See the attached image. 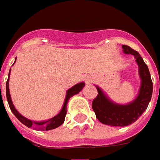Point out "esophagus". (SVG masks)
<instances>
[{
	"label": "esophagus",
	"mask_w": 160,
	"mask_h": 160,
	"mask_svg": "<svg viewBox=\"0 0 160 160\" xmlns=\"http://www.w3.org/2000/svg\"><path fill=\"white\" fill-rule=\"evenodd\" d=\"M88 82H89V83H90V81H88Z\"/></svg>",
	"instance_id": "34e87169"
}]
</instances>
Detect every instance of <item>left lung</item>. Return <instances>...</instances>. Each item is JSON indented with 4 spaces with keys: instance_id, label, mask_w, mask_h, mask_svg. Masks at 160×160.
Instances as JSON below:
<instances>
[{
    "instance_id": "1",
    "label": "left lung",
    "mask_w": 160,
    "mask_h": 160,
    "mask_svg": "<svg viewBox=\"0 0 160 160\" xmlns=\"http://www.w3.org/2000/svg\"><path fill=\"white\" fill-rule=\"evenodd\" d=\"M126 54H131L135 58L139 65L141 79L140 93L137 98L128 105H120L112 102L104 95L100 88H97L98 95L93 100L92 108L98 121L105 125L113 127H125L136 122L147 108L152 95V82L147 65L145 64L140 53L128 46H122Z\"/></svg>"
}]
</instances>
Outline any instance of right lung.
Listing matches in <instances>:
<instances>
[{
	"instance_id": "add662e5",
	"label": "right lung",
	"mask_w": 160,
	"mask_h": 160,
	"mask_svg": "<svg viewBox=\"0 0 160 160\" xmlns=\"http://www.w3.org/2000/svg\"><path fill=\"white\" fill-rule=\"evenodd\" d=\"M11 70V69H10ZM9 75H10V71L9 74H8V81H7V83H6V94H7V100H8V105H9V108L11 111L13 112V114L16 116V118L20 121L22 124H24L25 126H27L28 128H33V129H36V130H39V131H48V130H52V129H54L61 126L64 122V118H65V115H66V105H67V102L69 99L71 98V96H73L76 94L80 92V90H82V89L84 86V82H79L78 84H76L75 86H73L72 88H71L70 89H68L67 94H66V97H65V101H64V106L62 108V109L59 112V114H58L57 115H55L54 117H52V119H50L48 121H46V122H32L31 120H28L26 117L22 116L21 114L18 112V111L15 109V108L13 105V102H12V100H11V96H10L9 94V85H8V80H9ZM2 95V93H1Z\"/></svg>"
}]
</instances>
